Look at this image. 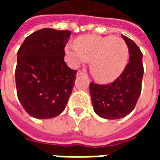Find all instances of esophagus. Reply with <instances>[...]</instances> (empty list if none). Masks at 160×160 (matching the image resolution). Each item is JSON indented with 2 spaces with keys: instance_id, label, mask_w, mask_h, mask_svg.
<instances>
[{
  "instance_id": "1",
  "label": "esophagus",
  "mask_w": 160,
  "mask_h": 160,
  "mask_svg": "<svg viewBox=\"0 0 160 160\" xmlns=\"http://www.w3.org/2000/svg\"><path fill=\"white\" fill-rule=\"evenodd\" d=\"M84 74H86V73H84L82 70H79V71H78V72H77V73H76L77 76H80V75H84Z\"/></svg>"
}]
</instances>
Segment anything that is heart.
I'll use <instances>...</instances> for the list:
<instances>
[{
  "label": "heart",
  "mask_w": 160,
  "mask_h": 160,
  "mask_svg": "<svg viewBox=\"0 0 160 160\" xmlns=\"http://www.w3.org/2000/svg\"><path fill=\"white\" fill-rule=\"evenodd\" d=\"M65 52L71 66L90 61L91 73L100 83L117 80L126 68L129 57L126 42L113 36H81L75 40V46L68 44Z\"/></svg>",
  "instance_id": "obj_1"
}]
</instances>
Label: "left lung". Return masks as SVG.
Instances as JSON below:
<instances>
[{"mask_svg": "<svg viewBox=\"0 0 160 160\" xmlns=\"http://www.w3.org/2000/svg\"><path fill=\"white\" fill-rule=\"evenodd\" d=\"M129 49L128 63L122 73L107 85L90 83V95L95 113L105 119H119L131 113L141 92L144 68L142 53L136 43L122 36Z\"/></svg>", "mask_w": 160, "mask_h": 160, "instance_id": "1", "label": "left lung"}]
</instances>
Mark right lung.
I'll list each match as a JSON object with an SVG mask.
<instances>
[{
	"label": "right lung",
	"instance_id": "1",
	"mask_svg": "<svg viewBox=\"0 0 160 160\" xmlns=\"http://www.w3.org/2000/svg\"><path fill=\"white\" fill-rule=\"evenodd\" d=\"M69 31L38 30L26 38L17 52V96L25 111L38 119L60 115L72 93L76 70L64 62Z\"/></svg>",
	"mask_w": 160,
	"mask_h": 160
}]
</instances>
